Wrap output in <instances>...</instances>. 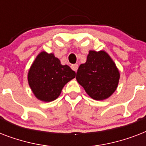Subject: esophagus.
I'll return each instance as SVG.
<instances>
[{
  "mask_svg": "<svg viewBox=\"0 0 146 146\" xmlns=\"http://www.w3.org/2000/svg\"><path fill=\"white\" fill-rule=\"evenodd\" d=\"M71 68H72V70H74L75 72H76L78 70V64H72V65H71Z\"/></svg>",
  "mask_w": 146,
  "mask_h": 146,
  "instance_id": "1",
  "label": "esophagus"
}]
</instances>
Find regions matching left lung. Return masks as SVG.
Here are the masks:
<instances>
[{"mask_svg":"<svg viewBox=\"0 0 146 146\" xmlns=\"http://www.w3.org/2000/svg\"><path fill=\"white\" fill-rule=\"evenodd\" d=\"M76 78L92 98L101 101L115 92L120 73L108 53L89 50L86 62L80 65Z\"/></svg>","mask_w":146,"mask_h":146,"instance_id":"8db88e82","label":"left lung"}]
</instances>
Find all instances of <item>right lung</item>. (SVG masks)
<instances>
[{"label":"right lung","mask_w":146,"mask_h":146,"mask_svg":"<svg viewBox=\"0 0 146 146\" xmlns=\"http://www.w3.org/2000/svg\"><path fill=\"white\" fill-rule=\"evenodd\" d=\"M75 76V72L62 65L54 54L42 51L29 70L28 82L38 99L50 102L58 98L64 86Z\"/></svg>","instance_id":"right-lung-1"}]
</instances>
